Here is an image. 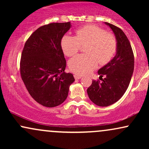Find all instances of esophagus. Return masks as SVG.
I'll list each match as a JSON object with an SVG mask.
<instances>
[{
  "label": "esophagus",
  "instance_id": "34e87169",
  "mask_svg": "<svg viewBox=\"0 0 149 149\" xmlns=\"http://www.w3.org/2000/svg\"><path fill=\"white\" fill-rule=\"evenodd\" d=\"M74 78H75V79L78 80V79H80V78H82V76H78V75L75 74V75H74Z\"/></svg>",
  "mask_w": 149,
  "mask_h": 149
}]
</instances>
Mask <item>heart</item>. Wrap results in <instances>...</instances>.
Listing matches in <instances>:
<instances>
[{"mask_svg":"<svg viewBox=\"0 0 149 149\" xmlns=\"http://www.w3.org/2000/svg\"><path fill=\"white\" fill-rule=\"evenodd\" d=\"M61 48L67 57H72L85 45V54L74 57L69 62V69L78 75H84L96 69L97 64H108L116 54V37L98 26L85 25L76 31V36L65 35L61 41Z\"/></svg>","mask_w":149,"mask_h":149,"instance_id":"heart-1","label":"heart"}]
</instances>
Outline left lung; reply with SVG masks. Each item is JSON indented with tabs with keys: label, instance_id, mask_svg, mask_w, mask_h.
<instances>
[{
	"label": "left lung",
	"instance_id": "1",
	"mask_svg": "<svg viewBox=\"0 0 149 149\" xmlns=\"http://www.w3.org/2000/svg\"><path fill=\"white\" fill-rule=\"evenodd\" d=\"M105 24L115 34L117 52L111 61L98 71L102 81L92 80L87 90L90 100L100 107L111 105L123 97L130 83L134 64L130 42L124 32L116 26ZM103 76H105L104 79Z\"/></svg>",
	"mask_w": 149,
	"mask_h": 149
}]
</instances>
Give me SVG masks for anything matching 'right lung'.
Returning a JSON list of instances; mask_svg holds the SVG:
<instances>
[{"label":"right lung","instance_id":"right-lung-1","mask_svg":"<svg viewBox=\"0 0 149 149\" xmlns=\"http://www.w3.org/2000/svg\"><path fill=\"white\" fill-rule=\"evenodd\" d=\"M70 28V22L42 26L27 39L22 50V79L31 96L43 107L62 104L75 80L72 73L64 71L66 61L61 45Z\"/></svg>","mask_w":149,"mask_h":149}]
</instances>
